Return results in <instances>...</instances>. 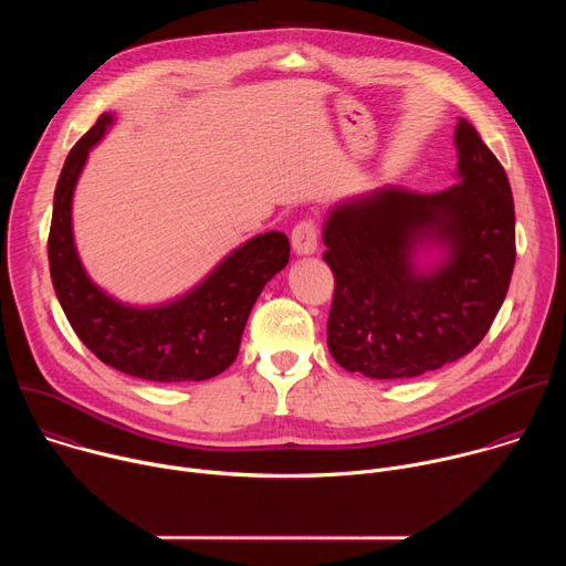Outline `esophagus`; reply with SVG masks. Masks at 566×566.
<instances>
[{
	"mask_svg": "<svg viewBox=\"0 0 566 566\" xmlns=\"http://www.w3.org/2000/svg\"><path fill=\"white\" fill-rule=\"evenodd\" d=\"M291 247H293V253H295V255H302V258L315 253V249H317V230H315V223H313L311 219L300 221V223L293 228Z\"/></svg>",
	"mask_w": 566,
	"mask_h": 566,
	"instance_id": "34e87169",
	"label": "esophagus"
}]
</instances>
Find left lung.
I'll return each instance as SVG.
<instances>
[{
    "label": "left lung",
    "mask_w": 566,
    "mask_h": 566,
    "mask_svg": "<svg viewBox=\"0 0 566 566\" xmlns=\"http://www.w3.org/2000/svg\"><path fill=\"white\" fill-rule=\"evenodd\" d=\"M457 184L354 195L322 226L336 277L327 325L334 360L378 380L434 371L489 334L515 266V206L476 129H454Z\"/></svg>",
    "instance_id": "8db88e82"
}]
</instances>
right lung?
<instances>
[{"label": "right lung", "mask_w": 566, "mask_h": 566, "mask_svg": "<svg viewBox=\"0 0 566 566\" xmlns=\"http://www.w3.org/2000/svg\"><path fill=\"white\" fill-rule=\"evenodd\" d=\"M114 123L116 114H103L69 151L60 172L49 232L55 295L77 338L105 365L156 382L208 380L234 363L253 304L289 264V237L280 230L251 237L172 300L140 306L114 297L80 260L71 217L90 151Z\"/></svg>", "instance_id": "right-lung-1"}]
</instances>
